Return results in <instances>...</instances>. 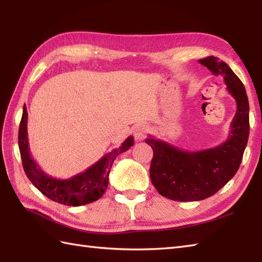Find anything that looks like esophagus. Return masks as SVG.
<instances>
[{
	"instance_id": "1",
	"label": "esophagus",
	"mask_w": 262,
	"mask_h": 262,
	"mask_svg": "<svg viewBox=\"0 0 262 262\" xmlns=\"http://www.w3.org/2000/svg\"><path fill=\"white\" fill-rule=\"evenodd\" d=\"M147 130H148V128L146 125L137 124L134 128H133V134H134V137L137 141H142V140H144V137L146 136Z\"/></svg>"
}]
</instances>
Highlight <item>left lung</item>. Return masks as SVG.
I'll use <instances>...</instances> for the list:
<instances>
[{"mask_svg":"<svg viewBox=\"0 0 262 262\" xmlns=\"http://www.w3.org/2000/svg\"><path fill=\"white\" fill-rule=\"evenodd\" d=\"M198 62L214 75H222L236 101V113L227 140L216 147L189 152L153 136L149 177L160 194L176 202H197L213 196L229 182L241 164L249 138V100L241 80L225 62L208 56Z\"/></svg>","mask_w":262,"mask_h":262,"instance_id":"left-lung-1","label":"left lung"}]
</instances>
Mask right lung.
Instances as JSON below:
<instances>
[{
	"mask_svg": "<svg viewBox=\"0 0 262 262\" xmlns=\"http://www.w3.org/2000/svg\"><path fill=\"white\" fill-rule=\"evenodd\" d=\"M27 121L28 113L25 105L19 127V149L24 170L39 191L54 202L63 205L82 206L98 200L108 187L109 172L115 159L134 145V137L129 136L118 148L105 154L84 172L69 179H57L42 171L30 155Z\"/></svg>",
	"mask_w": 262,
	"mask_h": 262,
	"instance_id": "obj_1",
	"label": "right lung"
}]
</instances>
